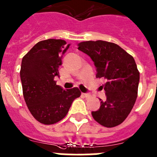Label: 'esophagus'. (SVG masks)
I'll return each mask as SVG.
<instances>
[{
  "label": "esophagus",
  "mask_w": 157,
  "mask_h": 157,
  "mask_svg": "<svg viewBox=\"0 0 157 157\" xmlns=\"http://www.w3.org/2000/svg\"><path fill=\"white\" fill-rule=\"evenodd\" d=\"M82 94H83V95H84L85 98H89V97H91V94H86V93H83Z\"/></svg>",
  "instance_id": "obj_1"
}]
</instances>
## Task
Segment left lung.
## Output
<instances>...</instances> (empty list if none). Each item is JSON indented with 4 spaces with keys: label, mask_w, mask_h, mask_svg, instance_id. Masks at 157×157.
I'll list each match as a JSON object with an SVG mask.
<instances>
[{
    "label": "left lung",
    "mask_w": 157,
    "mask_h": 157,
    "mask_svg": "<svg viewBox=\"0 0 157 157\" xmlns=\"http://www.w3.org/2000/svg\"><path fill=\"white\" fill-rule=\"evenodd\" d=\"M78 49L91 57L97 78H104L106 100L91 112L93 118L105 128H113L126 119L138 95L139 71L135 59L119 45L104 40L84 41Z\"/></svg>",
    "instance_id": "1"
}]
</instances>
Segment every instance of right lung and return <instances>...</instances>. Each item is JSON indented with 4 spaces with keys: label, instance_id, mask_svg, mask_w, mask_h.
<instances>
[{
    "label": "right lung",
    "instance_id": "right-lung-1",
    "mask_svg": "<svg viewBox=\"0 0 157 157\" xmlns=\"http://www.w3.org/2000/svg\"><path fill=\"white\" fill-rule=\"evenodd\" d=\"M70 47L64 40L48 39L33 46L22 58L20 77L29 112L43 124H54L68 113L81 92L78 87L64 90L56 84L63 55Z\"/></svg>",
    "mask_w": 157,
    "mask_h": 157
}]
</instances>
